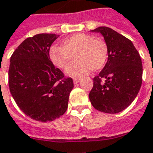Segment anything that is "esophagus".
Wrapping results in <instances>:
<instances>
[{
	"label": "esophagus",
	"mask_w": 153,
	"mask_h": 153,
	"mask_svg": "<svg viewBox=\"0 0 153 153\" xmlns=\"http://www.w3.org/2000/svg\"><path fill=\"white\" fill-rule=\"evenodd\" d=\"M80 81V79H74V84H78Z\"/></svg>",
	"instance_id": "esophagus-1"
}]
</instances>
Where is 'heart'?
I'll return each mask as SVG.
<instances>
[{
  "instance_id": "obj_1",
  "label": "heart",
  "mask_w": 153,
  "mask_h": 153,
  "mask_svg": "<svg viewBox=\"0 0 153 153\" xmlns=\"http://www.w3.org/2000/svg\"><path fill=\"white\" fill-rule=\"evenodd\" d=\"M76 60L67 69L72 77H80L92 71L100 70L108 59V48L102 39L87 33H76L61 41V47L52 46L49 58L57 68L64 69L72 59Z\"/></svg>"
}]
</instances>
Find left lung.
<instances>
[{
  "mask_svg": "<svg viewBox=\"0 0 153 153\" xmlns=\"http://www.w3.org/2000/svg\"><path fill=\"white\" fill-rule=\"evenodd\" d=\"M92 32L102 34L108 48V60L93 79L89 98L100 111L119 113L132 103L140 90L142 59L131 41L113 29L100 27Z\"/></svg>",
  "mask_w": 153,
  "mask_h": 153,
  "instance_id": "8db88e82",
  "label": "left lung"
}]
</instances>
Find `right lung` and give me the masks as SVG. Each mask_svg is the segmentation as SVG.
I'll list each match as a JSON object with an SVG mask.
<instances>
[{"label": "right lung", "instance_id": "add662e5", "mask_svg": "<svg viewBox=\"0 0 153 153\" xmlns=\"http://www.w3.org/2000/svg\"><path fill=\"white\" fill-rule=\"evenodd\" d=\"M41 33L25 39L12 53L8 72L11 94L21 111L33 120L52 121L68 109L74 88L49 58V49L59 37Z\"/></svg>", "mask_w": 153, "mask_h": 153}]
</instances>
